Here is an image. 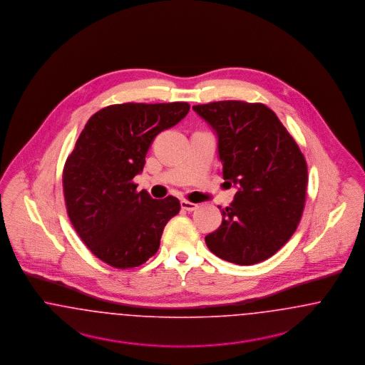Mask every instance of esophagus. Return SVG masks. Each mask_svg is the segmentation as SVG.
<instances>
[{
  "label": "esophagus",
  "mask_w": 365,
  "mask_h": 365,
  "mask_svg": "<svg viewBox=\"0 0 365 365\" xmlns=\"http://www.w3.org/2000/svg\"><path fill=\"white\" fill-rule=\"evenodd\" d=\"M197 207L199 206L196 203H192L188 200H181V208L185 210V211H195Z\"/></svg>",
  "instance_id": "obj_1"
}]
</instances>
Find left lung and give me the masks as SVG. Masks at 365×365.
Returning <instances> with one entry per match:
<instances>
[{"instance_id": "left-lung-1", "label": "left lung", "mask_w": 365, "mask_h": 365, "mask_svg": "<svg viewBox=\"0 0 365 365\" xmlns=\"http://www.w3.org/2000/svg\"><path fill=\"white\" fill-rule=\"evenodd\" d=\"M218 138L223 178L237 185L208 250L240 266L263 262L297 229L307 195V162L297 143L263 103L220 101L192 108Z\"/></svg>"}]
</instances>
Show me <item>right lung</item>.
Instances as JSON below:
<instances>
[{"label":"right lung","instance_id":"obj_1","mask_svg":"<svg viewBox=\"0 0 365 365\" xmlns=\"http://www.w3.org/2000/svg\"><path fill=\"white\" fill-rule=\"evenodd\" d=\"M190 103H121L87 121L63 172L66 211L98 259L132 269L157 254L168 221L180 211L175 196L153 199L132 180L159 132L175 127Z\"/></svg>","mask_w":365,"mask_h":365}]
</instances>
